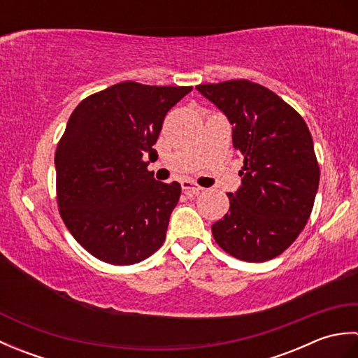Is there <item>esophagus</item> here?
<instances>
[{
	"instance_id": "obj_1",
	"label": "esophagus",
	"mask_w": 358,
	"mask_h": 358,
	"mask_svg": "<svg viewBox=\"0 0 358 358\" xmlns=\"http://www.w3.org/2000/svg\"><path fill=\"white\" fill-rule=\"evenodd\" d=\"M181 187H183V191L186 194H191V195H199L201 192V187L196 186L195 183H192L191 180H183V181H181Z\"/></svg>"
}]
</instances>
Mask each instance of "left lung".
Masks as SVG:
<instances>
[{
	"mask_svg": "<svg viewBox=\"0 0 358 358\" xmlns=\"http://www.w3.org/2000/svg\"><path fill=\"white\" fill-rule=\"evenodd\" d=\"M232 124L234 148L245 157L241 186L229 212L212 224L224 252L262 263L283 254L305 229L320 167L305 120L272 90L248 80L200 85Z\"/></svg>",
	"mask_w": 358,
	"mask_h": 358,
	"instance_id": "1",
	"label": "left lung"
}]
</instances>
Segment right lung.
Returning <instances> with one entry per match:
<instances>
[{"instance_id":"1","label":"right lung","mask_w":358,"mask_h":358,"mask_svg":"<svg viewBox=\"0 0 358 358\" xmlns=\"http://www.w3.org/2000/svg\"><path fill=\"white\" fill-rule=\"evenodd\" d=\"M191 86L123 81L85 98L55 152L57 201L67 229L109 264L143 262L162 248L181 186L148 171L166 113Z\"/></svg>"}]
</instances>
